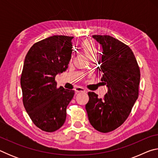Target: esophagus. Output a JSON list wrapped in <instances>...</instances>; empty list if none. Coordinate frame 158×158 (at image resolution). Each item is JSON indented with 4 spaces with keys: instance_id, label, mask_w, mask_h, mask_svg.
I'll list each match as a JSON object with an SVG mask.
<instances>
[{
    "instance_id": "obj_1",
    "label": "esophagus",
    "mask_w": 158,
    "mask_h": 158,
    "mask_svg": "<svg viewBox=\"0 0 158 158\" xmlns=\"http://www.w3.org/2000/svg\"><path fill=\"white\" fill-rule=\"evenodd\" d=\"M76 93H80V92H85V89L82 87H77L75 89Z\"/></svg>"
}]
</instances>
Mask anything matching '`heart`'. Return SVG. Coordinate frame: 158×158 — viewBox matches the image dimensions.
Masks as SVG:
<instances>
[{"instance_id": "obj_1", "label": "heart", "mask_w": 158, "mask_h": 158, "mask_svg": "<svg viewBox=\"0 0 158 158\" xmlns=\"http://www.w3.org/2000/svg\"><path fill=\"white\" fill-rule=\"evenodd\" d=\"M81 47L85 54L89 58L93 56H96L97 48H96V45L93 41L89 40H84L81 44Z\"/></svg>"}]
</instances>
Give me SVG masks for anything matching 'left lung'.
Here are the masks:
<instances>
[{
  "label": "left lung",
  "instance_id": "obj_1",
  "mask_svg": "<svg viewBox=\"0 0 158 158\" xmlns=\"http://www.w3.org/2000/svg\"><path fill=\"white\" fill-rule=\"evenodd\" d=\"M102 47L99 72L108 87L104 98L89 92L85 105L90 123L96 130L106 133L121 126L129 116L139 96L140 69L129 46L109 35H94Z\"/></svg>",
  "mask_w": 158,
  "mask_h": 158
}]
</instances>
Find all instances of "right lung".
I'll list each match as a JSON object with an SVG mask.
<instances>
[{
    "instance_id": "add662e5",
    "label": "right lung",
    "mask_w": 158,
    "mask_h": 158,
    "mask_svg": "<svg viewBox=\"0 0 158 158\" xmlns=\"http://www.w3.org/2000/svg\"><path fill=\"white\" fill-rule=\"evenodd\" d=\"M73 37L53 35L35 43L26 56L21 75L23 104L40 129L52 132L63 126L74 90L57 87L55 77L68 68Z\"/></svg>"
}]
</instances>
